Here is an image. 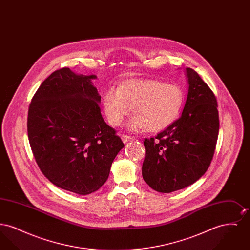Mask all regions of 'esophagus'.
<instances>
[{"instance_id":"34e87169","label":"esophagus","mask_w":250,"mask_h":250,"mask_svg":"<svg viewBox=\"0 0 250 250\" xmlns=\"http://www.w3.org/2000/svg\"><path fill=\"white\" fill-rule=\"evenodd\" d=\"M133 140H134V138L130 137V136H126V135H123L122 136V141H123L124 143H129V142L133 141Z\"/></svg>"}]
</instances>
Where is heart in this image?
Listing matches in <instances>:
<instances>
[{
  "instance_id": "heart-1",
  "label": "heart",
  "mask_w": 250,
  "mask_h": 250,
  "mask_svg": "<svg viewBox=\"0 0 250 250\" xmlns=\"http://www.w3.org/2000/svg\"><path fill=\"white\" fill-rule=\"evenodd\" d=\"M184 91L175 84L155 80H130L119 89H108L103 97V107L110 125H120L130 112L127 123L131 131L163 130L170 125L182 110Z\"/></svg>"
}]
</instances>
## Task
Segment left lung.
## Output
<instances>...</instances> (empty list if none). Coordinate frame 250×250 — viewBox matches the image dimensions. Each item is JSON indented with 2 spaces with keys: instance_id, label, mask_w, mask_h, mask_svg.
Here are the masks:
<instances>
[{
  "instance_id": "1",
  "label": "left lung",
  "mask_w": 250,
  "mask_h": 250,
  "mask_svg": "<svg viewBox=\"0 0 250 250\" xmlns=\"http://www.w3.org/2000/svg\"><path fill=\"white\" fill-rule=\"evenodd\" d=\"M188 93L178 120L145 139L143 180L161 193L183 189L202 177L210 166L218 136L217 103L212 90L187 67Z\"/></svg>"
}]
</instances>
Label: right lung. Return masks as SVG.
I'll use <instances>...</instances> for the list:
<instances>
[{"mask_svg": "<svg viewBox=\"0 0 250 250\" xmlns=\"http://www.w3.org/2000/svg\"><path fill=\"white\" fill-rule=\"evenodd\" d=\"M95 75L53 72L34 95L28 138L36 163L56 187L79 195L98 190L125 147L103 119Z\"/></svg>", "mask_w": 250, "mask_h": 250, "instance_id": "add662e5", "label": "right lung"}]
</instances>
